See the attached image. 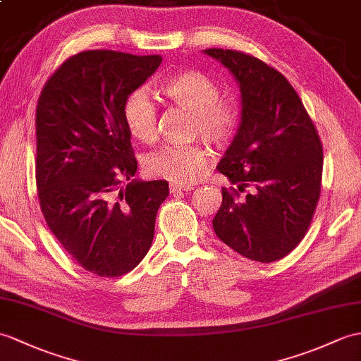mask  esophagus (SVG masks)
Masks as SVG:
<instances>
[{"label": "esophagus", "instance_id": "esophagus-1", "mask_svg": "<svg viewBox=\"0 0 361 361\" xmlns=\"http://www.w3.org/2000/svg\"><path fill=\"white\" fill-rule=\"evenodd\" d=\"M194 189V186H189V184H171V194H180V192H189Z\"/></svg>", "mask_w": 361, "mask_h": 361}]
</instances>
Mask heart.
<instances>
[{"instance_id":"obj_1","label":"heart","mask_w":361,"mask_h":361,"mask_svg":"<svg viewBox=\"0 0 361 361\" xmlns=\"http://www.w3.org/2000/svg\"><path fill=\"white\" fill-rule=\"evenodd\" d=\"M161 94L175 106L192 112L190 133L201 135L215 146L228 142L235 133L240 109L231 98H220V89L200 71H181L171 75L160 86ZM124 121L140 141L152 142L157 137L158 111L145 90L126 98ZM209 158L200 142L164 146L147 158V171L175 184H192L207 171Z\"/></svg>"}]
</instances>
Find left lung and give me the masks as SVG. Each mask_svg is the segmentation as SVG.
<instances>
[{
    "label": "left lung",
    "mask_w": 361,
    "mask_h": 361,
    "mask_svg": "<svg viewBox=\"0 0 361 361\" xmlns=\"http://www.w3.org/2000/svg\"><path fill=\"white\" fill-rule=\"evenodd\" d=\"M203 52L220 61L240 87V124L216 171L237 189H223L212 220L224 245L259 263L294 249L320 198L323 147L290 82L255 56L229 49ZM251 194L239 198V192Z\"/></svg>",
    "instance_id": "left-lung-1"
}]
</instances>
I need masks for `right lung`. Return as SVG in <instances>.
Returning <instances> with one entry per match:
<instances>
[{"label":"right lung","mask_w":361,"mask_h":361,"mask_svg":"<svg viewBox=\"0 0 361 361\" xmlns=\"http://www.w3.org/2000/svg\"><path fill=\"white\" fill-rule=\"evenodd\" d=\"M160 64V55L87 50L64 61L38 99L41 212L67 254L99 276L128 274L146 257L169 195L164 180L133 178L124 121L126 98Z\"/></svg>","instance_id":"right-lung-1"}]
</instances>
